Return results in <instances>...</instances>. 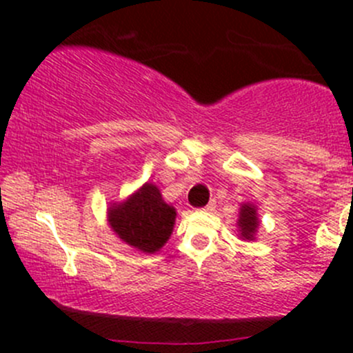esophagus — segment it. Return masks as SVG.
<instances>
[{"label":"esophagus","instance_id":"1","mask_svg":"<svg viewBox=\"0 0 353 353\" xmlns=\"http://www.w3.org/2000/svg\"><path fill=\"white\" fill-rule=\"evenodd\" d=\"M213 208H215V199H213V201H210L208 205L205 206V210H206V212H210V210H213Z\"/></svg>","mask_w":353,"mask_h":353}]
</instances>
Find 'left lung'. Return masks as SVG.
Masks as SVG:
<instances>
[{"instance_id": "1", "label": "left lung", "mask_w": 353, "mask_h": 353, "mask_svg": "<svg viewBox=\"0 0 353 353\" xmlns=\"http://www.w3.org/2000/svg\"><path fill=\"white\" fill-rule=\"evenodd\" d=\"M259 220L256 216V208L251 205H244L241 208V216H239V229L241 236L245 239H251L256 232V227H258Z\"/></svg>"}]
</instances>
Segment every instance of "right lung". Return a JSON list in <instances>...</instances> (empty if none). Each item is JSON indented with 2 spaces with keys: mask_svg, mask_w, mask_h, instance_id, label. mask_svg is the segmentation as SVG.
I'll list each match as a JSON object with an SVG mask.
<instances>
[{
  "mask_svg": "<svg viewBox=\"0 0 353 353\" xmlns=\"http://www.w3.org/2000/svg\"><path fill=\"white\" fill-rule=\"evenodd\" d=\"M176 212L160 196L154 184H145L128 201L109 210L114 232L143 252H155L172 234Z\"/></svg>",
  "mask_w": 353,
  "mask_h": 353,
  "instance_id": "1",
  "label": "right lung"
}]
</instances>
